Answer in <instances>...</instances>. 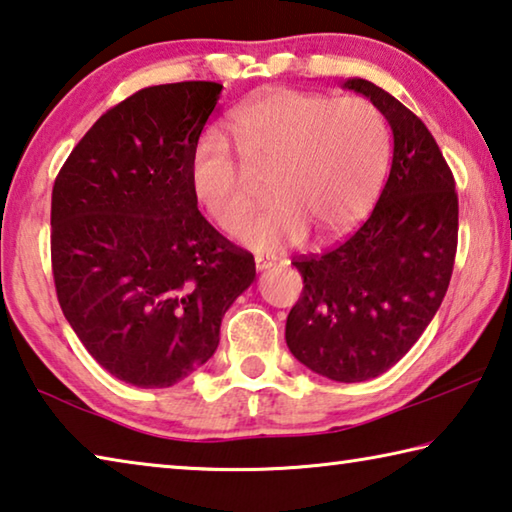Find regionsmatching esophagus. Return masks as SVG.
Returning a JSON list of instances; mask_svg holds the SVG:
<instances>
[{
	"label": "esophagus",
	"mask_w": 512,
	"mask_h": 512,
	"mask_svg": "<svg viewBox=\"0 0 512 512\" xmlns=\"http://www.w3.org/2000/svg\"><path fill=\"white\" fill-rule=\"evenodd\" d=\"M255 266H257L259 273H262V271H271V268L275 266V259H273V257H257V259H255Z\"/></svg>",
	"instance_id": "1"
}]
</instances>
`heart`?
Masks as SVG:
<instances>
[{"instance_id":"1","label":"heart","mask_w":512,"mask_h":512,"mask_svg":"<svg viewBox=\"0 0 512 512\" xmlns=\"http://www.w3.org/2000/svg\"><path fill=\"white\" fill-rule=\"evenodd\" d=\"M241 162L269 173L274 201L232 228L241 244L277 250L298 244L309 228L334 241L366 219L388 167V126L363 97L329 99L318 92L273 90L232 117ZM189 187L198 205L228 228L252 193L244 167L219 133L198 140L189 160Z\"/></svg>"}]
</instances>
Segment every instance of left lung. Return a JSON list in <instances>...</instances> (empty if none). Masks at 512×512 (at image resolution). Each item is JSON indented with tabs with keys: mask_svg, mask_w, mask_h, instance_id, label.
Segmentation results:
<instances>
[{
	"mask_svg": "<svg viewBox=\"0 0 512 512\" xmlns=\"http://www.w3.org/2000/svg\"><path fill=\"white\" fill-rule=\"evenodd\" d=\"M343 88L386 117L391 173L345 244L293 262L305 287L284 336L302 366L354 384L395 366L436 316L454 268L458 196L436 140L409 108L366 79Z\"/></svg>",
	"mask_w": 512,
	"mask_h": 512,
	"instance_id": "obj_1",
	"label": "left lung"
}]
</instances>
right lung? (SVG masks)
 <instances>
[{"instance_id":"add662e5","label":"right lung","mask_w":512,"mask_h":512,"mask_svg":"<svg viewBox=\"0 0 512 512\" xmlns=\"http://www.w3.org/2000/svg\"><path fill=\"white\" fill-rule=\"evenodd\" d=\"M223 85H153L110 108L74 146L51 194L60 309L99 366L140 388L192 375L255 280L189 187V160Z\"/></svg>"}]
</instances>
